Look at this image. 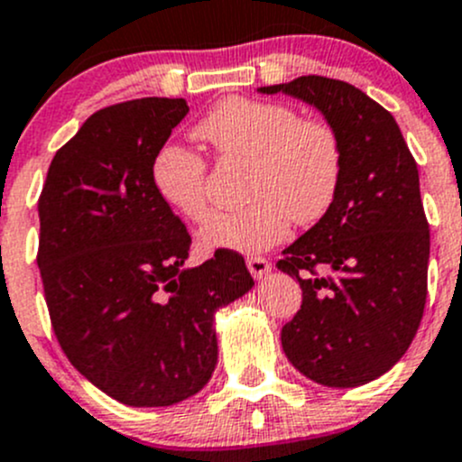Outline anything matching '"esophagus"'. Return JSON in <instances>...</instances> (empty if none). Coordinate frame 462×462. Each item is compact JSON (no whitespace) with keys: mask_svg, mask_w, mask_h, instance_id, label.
Listing matches in <instances>:
<instances>
[{"mask_svg":"<svg viewBox=\"0 0 462 462\" xmlns=\"http://www.w3.org/2000/svg\"><path fill=\"white\" fill-rule=\"evenodd\" d=\"M245 263H248L250 274H253L254 279H263L265 274H268V270H270V261L263 259V257H248Z\"/></svg>","mask_w":462,"mask_h":462,"instance_id":"1","label":"esophagus"}]
</instances>
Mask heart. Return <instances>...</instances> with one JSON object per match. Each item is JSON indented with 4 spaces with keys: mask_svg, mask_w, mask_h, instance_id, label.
<instances>
[{
    "mask_svg": "<svg viewBox=\"0 0 462 462\" xmlns=\"http://www.w3.org/2000/svg\"><path fill=\"white\" fill-rule=\"evenodd\" d=\"M218 161L250 162L245 197L236 212L209 218L199 232L203 250L257 254L286 239L291 223L310 226L335 203L344 149L333 125L301 118L282 102L230 96L194 127ZM152 185L162 203L188 221L209 214L208 161L180 144H165L152 162Z\"/></svg>",
    "mask_w": 462,
    "mask_h": 462,
    "instance_id": "heart-1",
    "label": "heart"
}]
</instances>
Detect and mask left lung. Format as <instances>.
I'll return each instance as SVG.
<instances>
[{
    "instance_id": "1",
    "label": "left lung",
    "mask_w": 462,
    "mask_h": 462,
    "mask_svg": "<svg viewBox=\"0 0 462 462\" xmlns=\"http://www.w3.org/2000/svg\"><path fill=\"white\" fill-rule=\"evenodd\" d=\"M259 91L318 106L344 149L335 203L277 261L301 286L283 353L318 384H366L407 353L425 310L430 223L418 165L393 116L348 82L301 76Z\"/></svg>"
}]
</instances>
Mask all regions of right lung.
Segmentation results:
<instances>
[{"instance_id": "right-lung-1", "label": "right lung", "mask_w": 462, "mask_h": 462, "mask_svg": "<svg viewBox=\"0 0 462 462\" xmlns=\"http://www.w3.org/2000/svg\"><path fill=\"white\" fill-rule=\"evenodd\" d=\"M188 111L183 97L96 111L55 152L37 201L55 337L91 384L132 407L199 393L217 366L214 313L254 286L230 250L183 268L192 236L153 192V156Z\"/></svg>"}]
</instances>
